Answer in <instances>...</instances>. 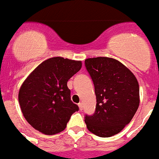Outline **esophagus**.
Returning <instances> with one entry per match:
<instances>
[{"label": "esophagus", "instance_id": "obj_1", "mask_svg": "<svg viewBox=\"0 0 159 159\" xmlns=\"http://www.w3.org/2000/svg\"><path fill=\"white\" fill-rule=\"evenodd\" d=\"M78 107H79L80 111H82V109H83V106H82V102H80L79 104H78Z\"/></svg>", "mask_w": 159, "mask_h": 159}]
</instances>
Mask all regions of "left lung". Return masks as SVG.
<instances>
[{
  "label": "left lung",
  "instance_id": "1",
  "mask_svg": "<svg viewBox=\"0 0 159 159\" xmlns=\"http://www.w3.org/2000/svg\"><path fill=\"white\" fill-rule=\"evenodd\" d=\"M85 65L97 97L95 114L85 117L87 129L102 138L117 134L130 122L139 106L137 78L112 57H91L85 60Z\"/></svg>",
  "mask_w": 159,
  "mask_h": 159
}]
</instances>
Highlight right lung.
<instances>
[{"label": "right lung", "instance_id": "right-lung-1", "mask_svg": "<svg viewBox=\"0 0 159 159\" xmlns=\"http://www.w3.org/2000/svg\"><path fill=\"white\" fill-rule=\"evenodd\" d=\"M82 61L50 57L30 73L19 91L24 117L36 130L53 135L64 130L78 106L71 101L67 81L82 68Z\"/></svg>", "mask_w": 159, "mask_h": 159}]
</instances>
